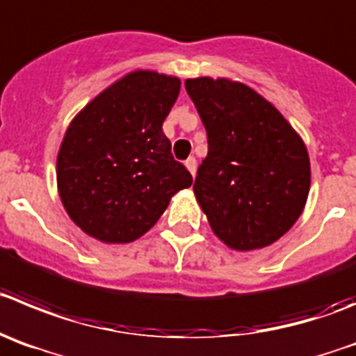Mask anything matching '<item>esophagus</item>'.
I'll list each match as a JSON object with an SVG mask.
<instances>
[{"instance_id":"1","label":"esophagus","mask_w":356,"mask_h":356,"mask_svg":"<svg viewBox=\"0 0 356 356\" xmlns=\"http://www.w3.org/2000/svg\"><path fill=\"white\" fill-rule=\"evenodd\" d=\"M186 168H188V170L191 172V175H195V172H197V159H195L193 156L186 159Z\"/></svg>"}]
</instances>
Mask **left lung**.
<instances>
[{
  "instance_id": "obj_1",
  "label": "left lung",
  "mask_w": 356,
  "mask_h": 356,
  "mask_svg": "<svg viewBox=\"0 0 356 356\" xmlns=\"http://www.w3.org/2000/svg\"><path fill=\"white\" fill-rule=\"evenodd\" d=\"M209 151L195 195L212 232L251 251L283 237L304 211L311 167L304 142L258 92L227 79H188Z\"/></svg>"
}]
</instances>
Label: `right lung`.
I'll list each match as a JSON object with an SVG mask.
<instances>
[{"instance_id":"right-lung-1","label":"right lung","mask_w":356,"mask_h":356,"mask_svg":"<svg viewBox=\"0 0 356 356\" xmlns=\"http://www.w3.org/2000/svg\"><path fill=\"white\" fill-rule=\"evenodd\" d=\"M181 81L133 72L73 119L58 154V189L73 223L102 242L144 235L193 177L172 156L163 121Z\"/></svg>"}]
</instances>
